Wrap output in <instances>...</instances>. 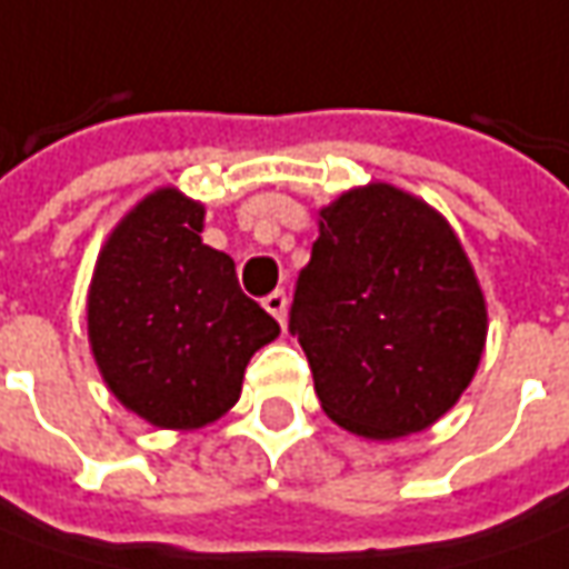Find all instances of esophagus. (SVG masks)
<instances>
[{"label":"esophagus","instance_id":"34e87169","mask_svg":"<svg viewBox=\"0 0 569 569\" xmlns=\"http://www.w3.org/2000/svg\"><path fill=\"white\" fill-rule=\"evenodd\" d=\"M264 308H268L270 315L277 317L280 323L286 320V292L283 289H273L270 296H264Z\"/></svg>","mask_w":569,"mask_h":569}]
</instances>
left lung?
<instances>
[{"instance_id":"1","label":"left lung","mask_w":569,"mask_h":569,"mask_svg":"<svg viewBox=\"0 0 569 569\" xmlns=\"http://www.w3.org/2000/svg\"><path fill=\"white\" fill-rule=\"evenodd\" d=\"M320 218L289 333L323 411L367 439L427 430L473 380L486 342V301L458 236L386 183L351 189Z\"/></svg>"}]
</instances>
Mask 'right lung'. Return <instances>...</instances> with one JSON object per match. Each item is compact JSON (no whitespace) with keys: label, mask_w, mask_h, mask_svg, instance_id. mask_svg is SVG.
<instances>
[{"label":"right lung","mask_w":569,"mask_h":569,"mask_svg":"<svg viewBox=\"0 0 569 569\" xmlns=\"http://www.w3.org/2000/svg\"><path fill=\"white\" fill-rule=\"evenodd\" d=\"M202 204L158 189L121 220L90 289V342L108 389L164 430L230 411L280 323L249 299L230 254L202 242Z\"/></svg>","instance_id":"right-lung-1"}]
</instances>
